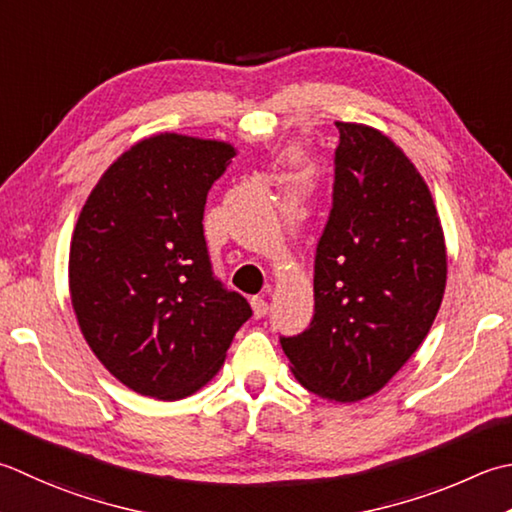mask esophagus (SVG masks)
<instances>
[{
	"mask_svg": "<svg viewBox=\"0 0 512 512\" xmlns=\"http://www.w3.org/2000/svg\"><path fill=\"white\" fill-rule=\"evenodd\" d=\"M250 306H253V313L257 319H262L268 315V302L264 297H253L250 299Z\"/></svg>",
	"mask_w": 512,
	"mask_h": 512,
	"instance_id": "34e87169",
	"label": "esophagus"
}]
</instances>
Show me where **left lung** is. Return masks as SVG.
<instances>
[{
	"label": "left lung",
	"mask_w": 512,
	"mask_h": 512,
	"mask_svg": "<svg viewBox=\"0 0 512 512\" xmlns=\"http://www.w3.org/2000/svg\"><path fill=\"white\" fill-rule=\"evenodd\" d=\"M335 126L315 313L279 342L310 393L357 402L384 388L426 339L446 288V246L430 190L402 150L370 126Z\"/></svg>",
	"instance_id": "8db88e82"
}]
</instances>
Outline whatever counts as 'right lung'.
Returning a JSON list of instances; mask_svg holds the SVG:
<instances>
[{
  "label": "right lung",
  "mask_w": 512,
  "mask_h": 512,
  "mask_svg": "<svg viewBox=\"0 0 512 512\" xmlns=\"http://www.w3.org/2000/svg\"><path fill=\"white\" fill-rule=\"evenodd\" d=\"M235 148L175 133L142 139L99 179L70 242V299L90 350L157 399L193 395L253 315L213 273L204 208Z\"/></svg>",
  "instance_id": "obj_1"
}]
</instances>
